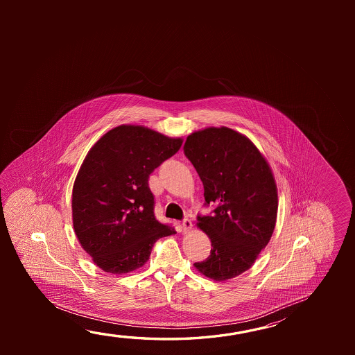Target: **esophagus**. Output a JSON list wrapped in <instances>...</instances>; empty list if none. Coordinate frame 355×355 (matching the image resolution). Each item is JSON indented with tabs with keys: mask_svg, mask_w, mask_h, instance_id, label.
Returning a JSON list of instances; mask_svg holds the SVG:
<instances>
[{
	"mask_svg": "<svg viewBox=\"0 0 355 355\" xmlns=\"http://www.w3.org/2000/svg\"><path fill=\"white\" fill-rule=\"evenodd\" d=\"M192 221L189 220V219H184V220L182 221V229H183V232H184V233L191 232V230H192Z\"/></svg>",
	"mask_w": 355,
	"mask_h": 355,
	"instance_id": "esophagus-1",
	"label": "esophagus"
}]
</instances>
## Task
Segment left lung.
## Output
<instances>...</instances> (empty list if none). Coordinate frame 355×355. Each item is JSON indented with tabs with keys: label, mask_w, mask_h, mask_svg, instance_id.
I'll return each mask as SVG.
<instances>
[{
	"label": "left lung",
	"mask_w": 355,
	"mask_h": 355,
	"mask_svg": "<svg viewBox=\"0 0 355 355\" xmlns=\"http://www.w3.org/2000/svg\"><path fill=\"white\" fill-rule=\"evenodd\" d=\"M183 150L203 182L205 204H215L213 214L198 216L211 250L194 266L215 281L234 279L272 236L279 208L272 171L250 139L225 126L194 131Z\"/></svg>",
	"instance_id": "left-lung-1"
}]
</instances>
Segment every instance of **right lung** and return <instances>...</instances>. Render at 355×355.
I'll return each mask as SVG.
<instances>
[{
	"label": "right lung",
	"mask_w": 355,
	"mask_h": 355,
	"mask_svg": "<svg viewBox=\"0 0 355 355\" xmlns=\"http://www.w3.org/2000/svg\"><path fill=\"white\" fill-rule=\"evenodd\" d=\"M182 142L140 125H120L87 152L73 186V227L105 272L142 268L158 239L175 234L155 218L148 178Z\"/></svg>",
	"instance_id": "add662e5"
}]
</instances>
